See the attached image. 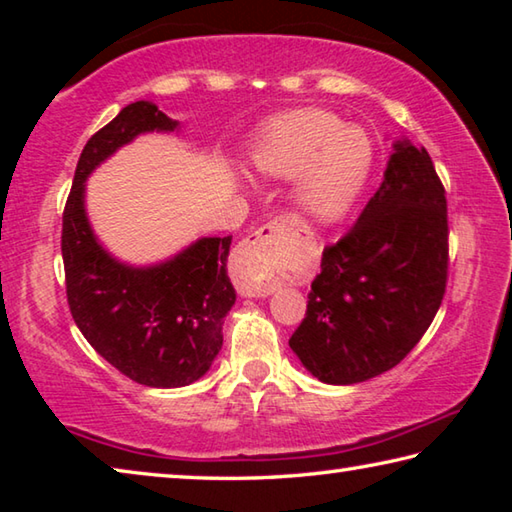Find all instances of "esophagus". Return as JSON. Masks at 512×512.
Segmentation results:
<instances>
[{
	"mask_svg": "<svg viewBox=\"0 0 512 512\" xmlns=\"http://www.w3.org/2000/svg\"><path fill=\"white\" fill-rule=\"evenodd\" d=\"M309 241V230L293 216H277L262 225L237 250V289L246 298H266L275 291L273 275L287 259L289 248Z\"/></svg>",
	"mask_w": 512,
	"mask_h": 512,
	"instance_id": "obj_1",
	"label": "esophagus"
}]
</instances>
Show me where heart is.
Wrapping results in <instances>:
<instances>
[{
  "instance_id": "obj_1",
  "label": "heart",
  "mask_w": 512,
  "mask_h": 512,
  "mask_svg": "<svg viewBox=\"0 0 512 512\" xmlns=\"http://www.w3.org/2000/svg\"><path fill=\"white\" fill-rule=\"evenodd\" d=\"M250 160L264 176H298L302 212L329 223L357 203L370 178L375 146L361 126L343 124L329 110L309 108L271 121Z\"/></svg>"
}]
</instances>
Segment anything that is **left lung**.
Listing matches in <instances>:
<instances>
[{
    "label": "left lung",
    "instance_id": "1",
    "mask_svg": "<svg viewBox=\"0 0 512 512\" xmlns=\"http://www.w3.org/2000/svg\"><path fill=\"white\" fill-rule=\"evenodd\" d=\"M447 198L427 149L393 144L375 196L343 239L323 250L307 314L289 339L325 384H359L395 368L443 302Z\"/></svg>",
    "mask_w": 512,
    "mask_h": 512
}]
</instances>
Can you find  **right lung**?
I'll return each mask as SVG.
<instances>
[{"instance_id":"add662e5","label":"right lung","mask_w":512,"mask_h":512,"mask_svg":"<svg viewBox=\"0 0 512 512\" xmlns=\"http://www.w3.org/2000/svg\"><path fill=\"white\" fill-rule=\"evenodd\" d=\"M180 124L151 101H135L94 133L76 164L63 212L67 302L85 339L121 375L151 388L194 384L223 345V318L237 300L228 277L232 237H201L151 266L112 257L85 212V180L142 133Z\"/></svg>"}]
</instances>
